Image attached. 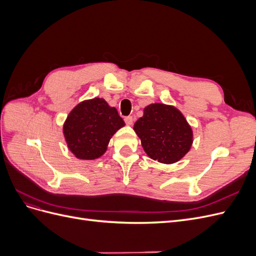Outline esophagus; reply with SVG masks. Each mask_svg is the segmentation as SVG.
Returning <instances> with one entry per match:
<instances>
[{
    "instance_id": "34e87169",
    "label": "esophagus",
    "mask_w": 256,
    "mask_h": 256,
    "mask_svg": "<svg viewBox=\"0 0 256 256\" xmlns=\"http://www.w3.org/2000/svg\"><path fill=\"white\" fill-rule=\"evenodd\" d=\"M125 122L128 126H132V124H134L132 116H127V118H125Z\"/></svg>"
}]
</instances>
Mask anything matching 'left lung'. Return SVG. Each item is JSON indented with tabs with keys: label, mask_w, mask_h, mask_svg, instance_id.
Segmentation results:
<instances>
[{
	"label": "left lung",
	"mask_w": 256,
	"mask_h": 256,
	"mask_svg": "<svg viewBox=\"0 0 256 256\" xmlns=\"http://www.w3.org/2000/svg\"><path fill=\"white\" fill-rule=\"evenodd\" d=\"M144 152L160 164H173L182 159L193 143V131L184 114L174 106L150 104L134 126Z\"/></svg>",
	"instance_id": "obj_1"
}]
</instances>
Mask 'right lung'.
I'll use <instances>...</instances> for the list:
<instances>
[{"label": "right lung", "mask_w": 256, "mask_h": 256, "mask_svg": "<svg viewBox=\"0 0 256 256\" xmlns=\"http://www.w3.org/2000/svg\"><path fill=\"white\" fill-rule=\"evenodd\" d=\"M125 122L104 98L83 100L69 112L63 125L68 150L76 158L95 160L106 152L116 131Z\"/></svg>", "instance_id": "obj_1"}]
</instances>
